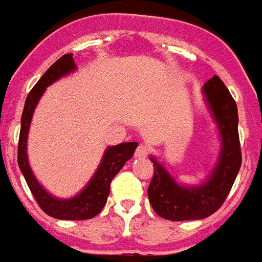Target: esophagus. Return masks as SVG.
Wrapping results in <instances>:
<instances>
[{
  "mask_svg": "<svg viewBox=\"0 0 262 262\" xmlns=\"http://www.w3.org/2000/svg\"><path fill=\"white\" fill-rule=\"evenodd\" d=\"M148 146L144 145V144H140V145L137 146V149H135V157L137 158H145L148 155Z\"/></svg>",
  "mask_w": 262,
  "mask_h": 262,
  "instance_id": "esophagus-1",
  "label": "esophagus"
}]
</instances>
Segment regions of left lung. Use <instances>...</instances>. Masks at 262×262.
<instances>
[{
    "label": "left lung",
    "instance_id": "1",
    "mask_svg": "<svg viewBox=\"0 0 262 262\" xmlns=\"http://www.w3.org/2000/svg\"><path fill=\"white\" fill-rule=\"evenodd\" d=\"M203 94L222 140L217 164L209 178L196 186H183L151 157L154 176L148 186L149 203L157 214L172 222L199 220L219 210L230 193L241 166L238 113L234 98L219 76L207 80L203 86Z\"/></svg>",
    "mask_w": 262,
    "mask_h": 262
}]
</instances>
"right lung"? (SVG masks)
<instances>
[{"instance_id": "right-lung-1", "label": "right lung", "mask_w": 262, "mask_h": 262, "mask_svg": "<svg viewBox=\"0 0 262 262\" xmlns=\"http://www.w3.org/2000/svg\"><path fill=\"white\" fill-rule=\"evenodd\" d=\"M75 70L76 64L73 60V53H68V55H63L60 59H57L56 62L46 70L45 75L39 79L25 100L21 117L19 142H18V165L28 186L32 192L33 198L46 214L59 220H87V219L97 216L98 213L103 210L107 198L110 194V185L113 178L121 170L128 159L133 158L135 148L138 146V142H122L118 145L108 146L90 182L75 198L57 199L48 193L42 185L36 181L28 162L27 154L28 133H29V125L32 121L33 111L42 94L45 93L46 87L51 86L52 83H55L60 77Z\"/></svg>"}]
</instances>
